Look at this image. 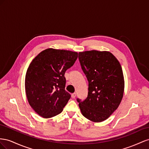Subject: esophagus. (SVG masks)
I'll use <instances>...</instances> for the list:
<instances>
[{
    "mask_svg": "<svg viewBox=\"0 0 149 149\" xmlns=\"http://www.w3.org/2000/svg\"><path fill=\"white\" fill-rule=\"evenodd\" d=\"M71 97H72V99H74L75 97H76V93H72Z\"/></svg>",
    "mask_w": 149,
    "mask_h": 149,
    "instance_id": "obj_1",
    "label": "esophagus"
}]
</instances>
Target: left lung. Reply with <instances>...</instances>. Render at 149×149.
Segmentation results:
<instances>
[{"label":"left lung","mask_w":149,"mask_h":149,"mask_svg":"<svg viewBox=\"0 0 149 149\" xmlns=\"http://www.w3.org/2000/svg\"><path fill=\"white\" fill-rule=\"evenodd\" d=\"M82 69L88 82L87 97L77 99L83 116L93 122L105 120L119 106L124 92L122 67L108 51L79 53Z\"/></svg>","instance_id":"left-lung-1"}]
</instances>
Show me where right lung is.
<instances>
[{"mask_svg":"<svg viewBox=\"0 0 149 149\" xmlns=\"http://www.w3.org/2000/svg\"><path fill=\"white\" fill-rule=\"evenodd\" d=\"M77 57L76 52L49 48L30 63L25 75V93L30 105L40 116L48 118L62 112L70 98L65 90L64 74Z\"/></svg>","mask_w":149,"mask_h":149,"instance_id":"1","label":"right lung"}]
</instances>
